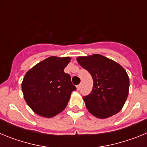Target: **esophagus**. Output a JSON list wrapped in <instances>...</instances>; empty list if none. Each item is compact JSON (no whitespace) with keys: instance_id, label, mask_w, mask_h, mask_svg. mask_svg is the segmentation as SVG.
<instances>
[{"instance_id":"obj_1","label":"esophagus","mask_w":147,"mask_h":147,"mask_svg":"<svg viewBox=\"0 0 147 147\" xmlns=\"http://www.w3.org/2000/svg\"><path fill=\"white\" fill-rule=\"evenodd\" d=\"M80 88H81V85H78L77 86H76V89H77V90H80Z\"/></svg>"}]
</instances>
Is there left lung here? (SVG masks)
I'll return each mask as SVG.
<instances>
[{
  "instance_id": "left-lung-1",
  "label": "left lung",
  "mask_w": 147,
  "mask_h": 147,
  "mask_svg": "<svg viewBox=\"0 0 147 147\" xmlns=\"http://www.w3.org/2000/svg\"><path fill=\"white\" fill-rule=\"evenodd\" d=\"M76 60L93 80L91 93L83 97L88 111L101 119L118 113L129 94V80L125 69L98 54L78 57Z\"/></svg>"
}]
</instances>
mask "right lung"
<instances>
[{
	"label": "right lung",
	"mask_w": 147,
	"mask_h": 147,
	"mask_svg": "<svg viewBox=\"0 0 147 147\" xmlns=\"http://www.w3.org/2000/svg\"><path fill=\"white\" fill-rule=\"evenodd\" d=\"M70 57L52 56L28 70L21 84L27 105L37 115L52 118L65 110L76 90L71 76L64 72Z\"/></svg>",
	"instance_id": "obj_1"
}]
</instances>
